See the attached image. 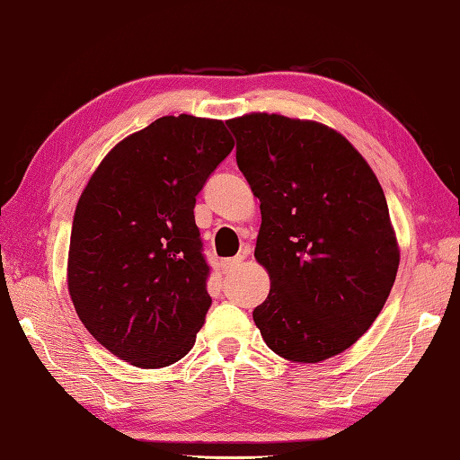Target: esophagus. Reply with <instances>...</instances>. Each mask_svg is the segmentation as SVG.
<instances>
[{
  "instance_id": "esophagus-1",
  "label": "esophagus",
  "mask_w": 460,
  "mask_h": 460,
  "mask_svg": "<svg viewBox=\"0 0 460 460\" xmlns=\"http://www.w3.org/2000/svg\"><path fill=\"white\" fill-rule=\"evenodd\" d=\"M246 254H249V251H243V252L236 254V257H232V259H224V261H222V270H224V273H232V271H234L236 267L246 259Z\"/></svg>"
}]
</instances>
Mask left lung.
Masks as SVG:
<instances>
[{"label":"left lung","mask_w":460,"mask_h":460,"mask_svg":"<svg viewBox=\"0 0 460 460\" xmlns=\"http://www.w3.org/2000/svg\"><path fill=\"white\" fill-rule=\"evenodd\" d=\"M226 125L261 201L254 259L270 271L271 289L252 310L254 324L289 362L333 358L370 329L397 278L383 187L327 125L267 112Z\"/></svg>","instance_id":"8db88e82"}]
</instances>
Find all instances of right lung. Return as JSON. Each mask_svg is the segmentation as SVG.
Masks as SVG:
<instances>
[{
  "label": "right lung",
  "instance_id": "obj_1",
  "mask_svg": "<svg viewBox=\"0 0 460 460\" xmlns=\"http://www.w3.org/2000/svg\"><path fill=\"white\" fill-rule=\"evenodd\" d=\"M234 147L217 119L160 117L112 147L77 201L67 288L84 327L137 368L185 358L211 306L195 197Z\"/></svg>",
  "mask_w": 460,
  "mask_h": 460
}]
</instances>
